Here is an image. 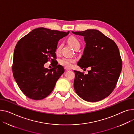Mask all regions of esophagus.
I'll list each match as a JSON object with an SVG mask.
<instances>
[{
    "label": "esophagus",
    "instance_id": "obj_1",
    "mask_svg": "<svg viewBox=\"0 0 134 134\" xmlns=\"http://www.w3.org/2000/svg\"><path fill=\"white\" fill-rule=\"evenodd\" d=\"M65 69H66V70H70V68H65Z\"/></svg>",
    "mask_w": 134,
    "mask_h": 134
}]
</instances>
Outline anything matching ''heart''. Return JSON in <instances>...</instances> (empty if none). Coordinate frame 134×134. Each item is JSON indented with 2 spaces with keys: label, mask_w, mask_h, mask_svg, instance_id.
Wrapping results in <instances>:
<instances>
[{
  "label": "heart",
  "mask_w": 134,
  "mask_h": 134,
  "mask_svg": "<svg viewBox=\"0 0 134 134\" xmlns=\"http://www.w3.org/2000/svg\"><path fill=\"white\" fill-rule=\"evenodd\" d=\"M68 42L70 45L74 49L76 47L80 46V41L75 37H73V36L70 37L68 39ZM61 45L58 46L57 48L56 53H59L61 51ZM74 62H75V60L69 58H67V57H64L63 58H62L59 61L60 64L66 68H70L72 67L73 66V64L74 63Z\"/></svg>",
  "instance_id": "b5f03b06"
}]
</instances>
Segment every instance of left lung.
I'll return each mask as SVG.
<instances>
[{
    "mask_svg": "<svg viewBox=\"0 0 134 134\" xmlns=\"http://www.w3.org/2000/svg\"><path fill=\"white\" fill-rule=\"evenodd\" d=\"M84 37L86 46L77 65L82 69L91 67L87 74L74 70V88L76 94L88 102L101 101L114 90L122 62L115 42L97 30L73 32Z\"/></svg>",
    "mask_w": 134,
    "mask_h": 134,
    "instance_id": "8db88e82",
    "label": "left lung"
}]
</instances>
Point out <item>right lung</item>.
<instances>
[{
    "instance_id": "right-lung-1",
    "label": "right lung",
    "mask_w": 134,
    "mask_h": 134,
    "mask_svg": "<svg viewBox=\"0 0 134 134\" xmlns=\"http://www.w3.org/2000/svg\"><path fill=\"white\" fill-rule=\"evenodd\" d=\"M69 32L43 27L35 29L20 39L14 51L12 72L21 92L30 99L42 100L54 90L56 82L65 72L58 62L50 69L44 67L48 61H56L59 40Z\"/></svg>"
}]
</instances>
